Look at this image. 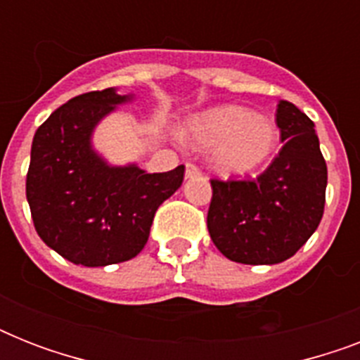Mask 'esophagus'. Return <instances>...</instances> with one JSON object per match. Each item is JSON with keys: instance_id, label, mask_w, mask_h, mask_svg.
I'll use <instances>...</instances> for the list:
<instances>
[{"instance_id": "obj_1", "label": "esophagus", "mask_w": 360, "mask_h": 360, "mask_svg": "<svg viewBox=\"0 0 360 360\" xmlns=\"http://www.w3.org/2000/svg\"><path fill=\"white\" fill-rule=\"evenodd\" d=\"M185 177L186 179H194V177H202V172L194 166V164H186L185 168Z\"/></svg>"}]
</instances>
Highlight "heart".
<instances>
[{"mask_svg":"<svg viewBox=\"0 0 360 360\" xmlns=\"http://www.w3.org/2000/svg\"><path fill=\"white\" fill-rule=\"evenodd\" d=\"M192 146L211 149V164L224 175H245L262 166L278 143V130L256 112L226 104L194 115L181 129Z\"/></svg>","mask_w":360,"mask_h":360,"instance_id":"1","label":"heart"}]
</instances>
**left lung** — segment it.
Returning <instances> with one entry per match:
<instances>
[{
    "label": "left lung",
    "mask_w": 360,
    "mask_h": 360,
    "mask_svg": "<svg viewBox=\"0 0 360 360\" xmlns=\"http://www.w3.org/2000/svg\"><path fill=\"white\" fill-rule=\"evenodd\" d=\"M276 124L284 147L257 179L211 181L209 236L231 262H285L323 217L327 164L312 120L295 104L280 101Z\"/></svg>",
    "instance_id": "1"
}]
</instances>
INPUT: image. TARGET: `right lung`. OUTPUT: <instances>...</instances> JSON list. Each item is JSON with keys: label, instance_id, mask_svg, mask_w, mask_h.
<instances>
[{"label": "right lung", "instance_id": "obj_1", "mask_svg": "<svg viewBox=\"0 0 360 360\" xmlns=\"http://www.w3.org/2000/svg\"><path fill=\"white\" fill-rule=\"evenodd\" d=\"M115 87L70 98L37 129L25 196L35 230L75 265L104 267L132 259L149 239L164 200L183 183L185 166L147 174L110 164L93 147L97 124L132 103Z\"/></svg>", "mask_w": 360, "mask_h": 360}]
</instances>
